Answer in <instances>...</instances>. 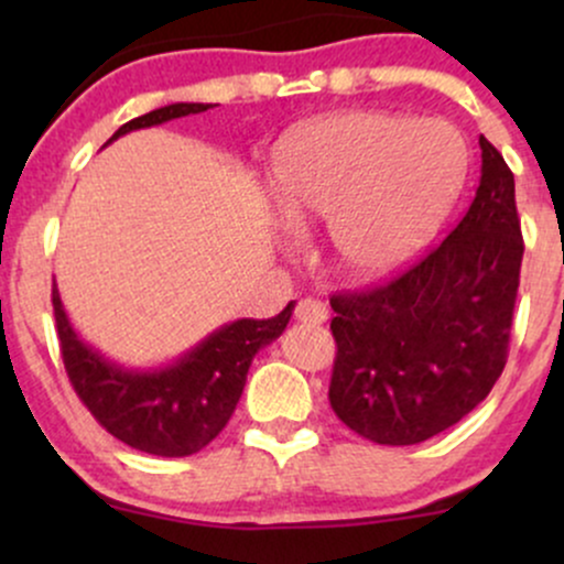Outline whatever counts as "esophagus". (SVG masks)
I'll list each match as a JSON object with an SVG mask.
<instances>
[{
	"instance_id": "obj_1",
	"label": "esophagus",
	"mask_w": 564,
	"mask_h": 564,
	"mask_svg": "<svg viewBox=\"0 0 564 564\" xmlns=\"http://www.w3.org/2000/svg\"><path fill=\"white\" fill-rule=\"evenodd\" d=\"M294 318L300 321V323H326V318H328V310H326V304L323 302H318V300H300V304H296V310H294Z\"/></svg>"
}]
</instances>
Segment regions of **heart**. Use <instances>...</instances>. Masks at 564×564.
Returning <instances> with one entry per match:
<instances>
[{"mask_svg": "<svg viewBox=\"0 0 564 564\" xmlns=\"http://www.w3.org/2000/svg\"><path fill=\"white\" fill-rule=\"evenodd\" d=\"M464 180L467 148L453 127L384 111L332 113L294 129L270 172L281 217L291 228L326 219L328 260L355 283L411 260L443 225Z\"/></svg>", "mask_w": 564, "mask_h": 564, "instance_id": "obj_1", "label": "heart"}]
</instances>
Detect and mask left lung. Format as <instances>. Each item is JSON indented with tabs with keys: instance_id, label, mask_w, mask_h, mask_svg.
<instances>
[{
	"instance_id": "left-lung-1",
	"label": "left lung",
	"mask_w": 564,
	"mask_h": 564,
	"mask_svg": "<svg viewBox=\"0 0 564 564\" xmlns=\"http://www.w3.org/2000/svg\"><path fill=\"white\" fill-rule=\"evenodd\" d=\"M482 170L462 223L403 275L334 294L336 416L379 445H416L482 403L507 366L522 232L514 174L480 134Z\"/></svg>"
}]
</instances>
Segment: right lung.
Listing matches in <instances>:
<instances>
[{
  "mask_svg": "<svg viewBox=\"0 0 564 564\" xmlns=\"http://www.w3.org/2000/svg\"><path fill=\"white\" fill-rule=\"evenodd\" d=\"M206 108H212V102H172L156 108L116 129L106 145L134 129L166 124L183 116L204 113ZM53 307L63 364L82 403L100 426L129 448L166 458L198 453L225 430L241 400L251 360L286 332L294 313V302H289L275 318L225 323L174 364L124 368L76 334L57 286H53Z\"/></svg>",
  "mask_w": 564,
  "mask_h": 564,
  "instance_id": "add662e5",
  "label": "right lung"
}]
</instances>
